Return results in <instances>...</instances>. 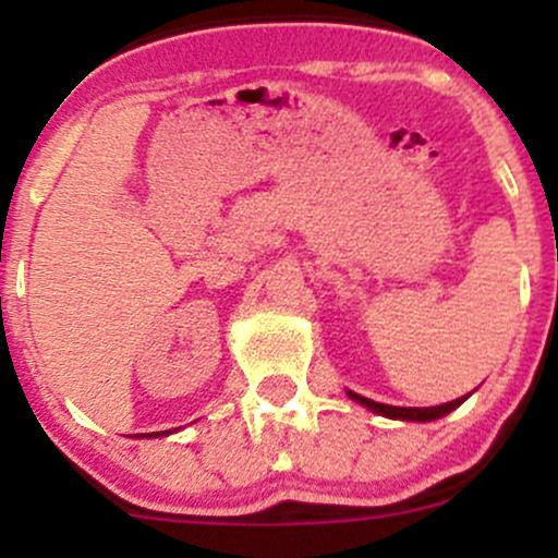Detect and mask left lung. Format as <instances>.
I'll use <instances>...</instances> for the list:
<instances>
[{
  "label": "left lung",
  "mask_w": 558,
  "mask_h": 558,
  "mask_svg": "<svg viewBox=\"0 0 558 558\" xmlns=\"http://www.w3.org/2000/svg\"><path fill=\"white\" fill-rule=\"evenodd\" d=\"M470 396V393H466ZM466 396L457 401H448V403H440V407H425V409H417V407H388V403H377L373 399H364V396L354 393V390H349V399L362 403V407L373 409L375 414H383V417H390V420H407V422H430V420H440L446 417L448 412H453V409L459 407V403L466 401Z\"/></svg>",
  "instance_id": "8db88e82"
}]
</instances>
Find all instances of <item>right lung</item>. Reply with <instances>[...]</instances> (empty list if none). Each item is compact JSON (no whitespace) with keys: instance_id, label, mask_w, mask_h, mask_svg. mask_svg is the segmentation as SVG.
Instances as JSON below:
<instances>
[{"instance_id":"add662e5","label":"right lung","mask_w":558,"mask_h":558,"mask_svg":"<svg viewBox=\"0 0 558 558\" xmlns=\"http://www.w3.org/2000/svg\"><path fill=\"white\" fill-rule=\"evenodd\" d=\"M146 435H149V438H159V435H168V430H165V433H146ZM146 435L138 433V438H146Z\"/></svg>"}]
</instances>
